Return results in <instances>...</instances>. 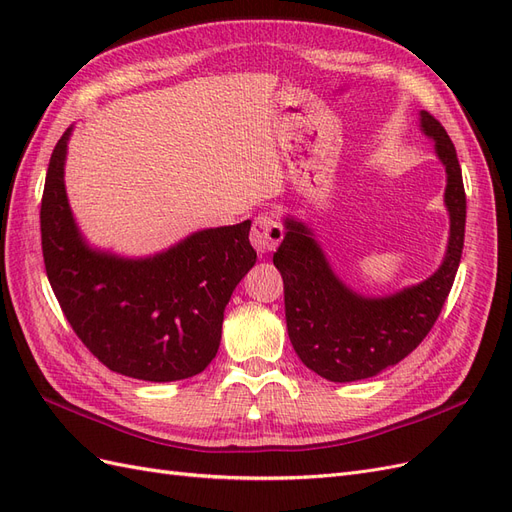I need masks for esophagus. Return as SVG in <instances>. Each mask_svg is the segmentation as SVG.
<instances>
[{"instance_id":"esophagus-1","label":"esophagus","mask_w":512,"mask_h":512,"mask_svg":"<svg viewBox=\"0 0 512 512\" xmlns=\"http://www.w3.org/2000/svg\"><path fill=\"white\" fill-rule=\"evenodd\" d=\"M282 239H284V230L280 222L275 220V215L260 213L254 220L252 232H250V241L254 245V250L258 254H269L282 243Z\"/></svg>"}]
</instances>
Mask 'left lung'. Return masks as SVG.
<instances>
[{
    "instance_id": "8db88e82",
    "label": "left lung",
    "mask_w": 512,
    "mask_h": 512,
    "mask_svg": "<svg viewBox=\"0 0 512 512\" xmlns=\"http://www.w3.org/2000/svg\"><path fill=\"white\" fill-rule=\"evenodd\" d=\"M421 130L444 164L451 220L444 260L427 280L386 297H363L335 275L312 228L290 215L284 220L286 235L273 265L284 280L290 344L309 369L331 382L371 378L406 359L431 331L453 288L466 232L461 166L442 123L427 111H421Z\"/></svg>"
}]
</instances>
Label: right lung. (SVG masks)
<instances>
[{
    "instance_id": "1",
    "label": "right lung",
    "mask_w": 512,
    "mask_h": 512,
    "mask_svg": "<svg viewBox=\"0 0 512 512\" xmlns=\"http://www.w3.org/2000/svg\"><path fill=\"white\" fill-rule=\"evenodd\" d=\"M70 134L53 149L40 209L44 267L64 316L117 374L147 382L200 374L218 354L230 294L256 262L252 222L192 232L147 258L96 250L68 203Z\"/></svg>"
}]
</instances>
